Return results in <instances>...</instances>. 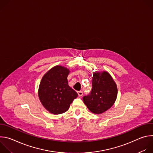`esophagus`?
I'll return each mask as SVG.
<instances>
[{
  "label": "esophagus",
  "mask_w": 153,
  "mask_h": 153,
  "mask_svg": "<svg viewBox=\"0 0 153 153\" xmlns=\"http://www.w3.org/2000/svg\"><path fill=\"white\" fill-rule=\"evenodd\" d=\"M77 94L79 96H82L83 95V92L82 91H77Z\"/></svg>",
  "instance_id": "1"
}]
</instances>
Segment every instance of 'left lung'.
<instances>
[{"label":"left lung","mask_w":153,"mask_h":153,"mask_svg":"<svg viewBox=\"0 0 153 153\" xmlns=\"http://www.w3.org/2000/svg\"><path fill=\"white\" fill-rule=\"evenodd\" d=\"M117 96V86L108 73H94L91 92L83 97L84 103L94 114H101L114 103Z\"/></svg>","instance_id":"8db88e82"}]
</instances>
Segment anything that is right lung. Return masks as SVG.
Returning a JSON list of instances; mask_svg holds the SVG:
<instances>
[{
  "mask_svg": "<svg viewBox=\"0 0 153 153\" xmlns=\"http://www.w3.org/2000/svg\"><path fill=\"white\" fill-rule=\"evenodd\" d=\"M70 71L56 66L46 73L39 88V99L48 111L54 114L66 112L77 93L68 85L67 77Z\"/></svg>",
  "mask_w": 153,
  "mask_h": 153,
  "instance_id": "right-lung-1",
  "label": "right lung"
}]
</instances>
